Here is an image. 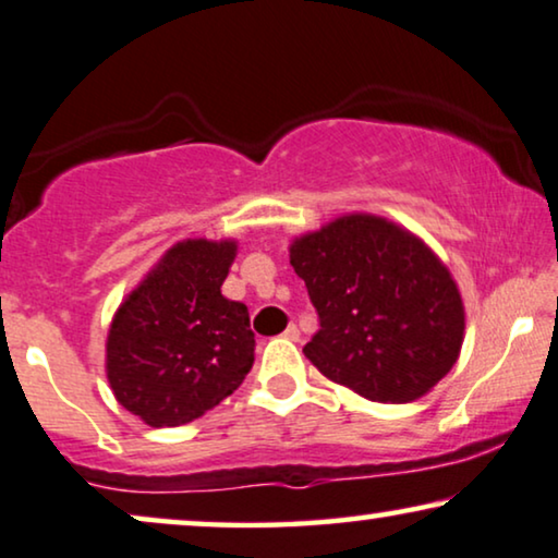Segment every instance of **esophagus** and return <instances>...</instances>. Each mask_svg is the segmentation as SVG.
Returning <instances> with one entry per match:
<instances>
[{
  "instance_id": "obj_1",
  "label": "esophagus",
  "mask_w": 558,
  "mask_h": 558,
  "mask_svg": "<svg viewBox=\"0 0 558 558\" xmlns=\"http://www.w3.org/2000/svg\"><path fill=\"white\" fill-rule=\"evenodd\" d=\"M283 337H286L288 341H299V339H301L299 326H295V324H288V329L283 331Z\"/></svg>"
}]
</instances>
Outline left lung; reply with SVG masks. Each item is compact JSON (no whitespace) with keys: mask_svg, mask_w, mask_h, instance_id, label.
Listing matches in <instances>:
<instances>
[{"mask_svg":"<svg viewBox=\"0 0 558 558\" xmlns=\"http://www.w3.org/2000/svg\"><path fill=\"white\" fill-rule=\"evenodd\" d=\"M318 331L303 354L373 403H411L462 352L464 301L421 236L375 214H344L291 242Z\"/></svg>","mask_w":558,"mask_h":558,"instance_id":"obj_1","label":"left lung"}]
</instances>
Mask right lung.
<instances>
[{"instance_id": "obj_1", "label": "right lung", "mask_w": 558, "mask_h": 558, "mask_svg": "<svg viewBox=\"0 0 558 558\" xmlns=\"http://www.w3.org/2000/svg\"><path fill=\"white\" fill-rule=\"evenodd\" d=\"M234 257L236 240L175 242L119 303L107 380L117 403L147 426L202 418L252 369L250 311L221 295Z\"/></svg>"}]
</instances>
